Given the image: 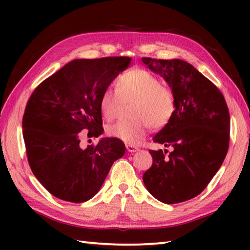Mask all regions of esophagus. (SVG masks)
<instances>
[{"label": "esophagus", "mask_w": 250, "mask_h": 250, "mask_svg": "<svg viewBox=\"0 0 250 250\" xmlns=\"http://www.w3.org/2000/svg\"><path fill=\"white\" fill-rule=\"evenodd\" d=\"M126 150H128L129 152H135V151L139 150V147L135 146V145L128 144V145H126Z\"/></svg>", "instance_id": "obj_1"}]
</instances>
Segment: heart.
I'll list each match as a JSON object with an SVG mask.
<instances>
[{"mask_svg":"<svg viewBox=\"0 0 250 250\" xmlns=\"http://www.w3.org/2000/svg\"><path fill=\"white\" fill-rule=\"evenodd\" d=\"M134 101L133 120H121L108 126V134L125 143H136L145 136L149 126L160 129L172 120L176 98L171 87L162 84L155 74L134 67L116 79V90L105 89L101 94L100 109L105 119L118 116L124 102Z\"/></svg>","mask_w":250,"mask_h":250,"instance_id":"b5f03b06","label":"heart"}]
</instances>
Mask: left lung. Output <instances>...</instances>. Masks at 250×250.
Returning <instances> with one entry per match:
<instances>
[{
	"mask_svg": "<svg viewBox=\"0 0 250 250\" xmlns=\"http://www.w3.org/2000/svg\"><path fill=\"white\" fill-rule=\"evenodd\" d=\"M175 93L172 120L153 136L171 148L149 150L152 166L143 175L149 193L162 203L195 198L218 172L230 141V114L224 95L190 63L142 58Z\"/></svg>",
	"mask_w": 250,
	"mask_h": 250,
	"instance_id": "8db88e82",
	"label": "left lung"
}]
</instances>
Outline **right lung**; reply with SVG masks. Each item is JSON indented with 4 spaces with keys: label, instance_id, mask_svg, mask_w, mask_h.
I'll return each mask as SVG.
<instances>
[{
    "label": "right lung",
    "instance_id": "right-lung-1",
    "mask_svg": "<svg viewBox=\"0 0 250 250\" xmlns=\"http://www.w3.org/2000/svg\"><path fill=\"white\" fill-rule=\"evenodd\" d=\"M129 57L76 59L39 84L26 103L23 140L30 167L56 198L83 203L99 192L113 163L125 146L103 137L95 146H81L82 131L89 137L103 133L101 94L128 68Z\"/></svg>",
    "mask_w": 250,
    "mask_h": 250
}]
</instances>
